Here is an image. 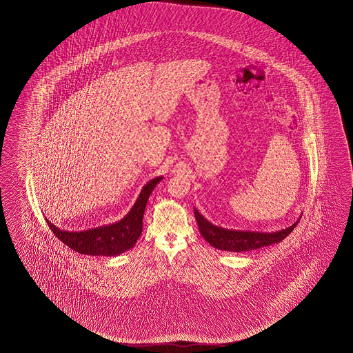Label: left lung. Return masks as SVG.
I'll list each match as a JSON object with an SVG mask.
<instances>
[{
	"label": "left lung",
	"mask_w": 353,
	"mask_h": 353,
	"mask_svg": "<svg viewBox=\"0 0 353 353\" xmlns=\"http://www.w3.org/2000/svg\"><path fill=\"white\" fill-rule=\"evenodd\" d=\"M194 216H196L199 232L209 245L223 251L246 252V251L260 249L263 246H270L273 243H281L294 230L295 226L301 220V214L293 225L276 232H248V230L243 232V230L224 229L212 224L196 210V208H194Z\"/></svg>",
	"instance_id": "8db88e82"
}]
</instances>
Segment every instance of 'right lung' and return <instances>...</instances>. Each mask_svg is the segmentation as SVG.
Returning a JSON list of instances; mask_svg holds the SVG:
<instances>
[{"label": "right lung", "instance_id": "obj_1", "mask_svg": "<svg viewBox=\"0 0 353 353\" xmlns=\"http://www.w3.org/2000/svg\"><path fill=\"white\" fill-rule=\"evenodd\" d=\"M163 179L162 176L149 181L141 188L132 209L119 221L88 229L85 232L61 230L46 218L54 235L70 249L90 256H118L134 248L143 232V216L151 192Z\"/></svg>", "mask_w": 353, "mask_h": 353}]
</instances>
